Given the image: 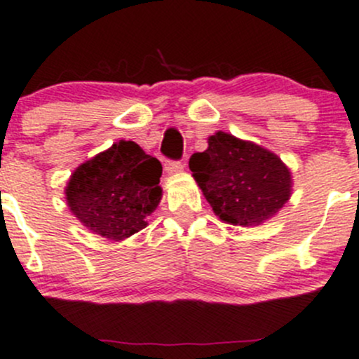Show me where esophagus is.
I'll return each mask as SVG.
<instances>
[{
  "mask_svg": "<svg viewBox=\"0 0 359 359\" xmlns=\"http://www.w3.org/2000/svg\"><path fill=\"white\" fill-rule=\"evenodd\" d=\"M184 168V163L182 161H177V159H168L165 163V170L166 173H177Z\"/></svg>",
  "mask_w": 359,
  "mask_h": 359,
  "instance_id": "obj_1",
  "label": "esophagus"
}]
</instances>
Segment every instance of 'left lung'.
Wrapping results in <instances>:
<instances>
[{
  "label": "left lung",
  "mask_w": 359,
  "mask_h": 359,
  "mask_svg": "<svg viewBox=\"0 0 359 359\" xmlns=\"http://www.w3.org/2000/svg\"><path fill=\"white\" fill-rule=\"evenodd\" d=\"M189 168L213 212L234 226L273 217L292 194L290 170L253 142L217 132L208 149L193 154Z\"/></svg>",
  "instance_id": "1"
}]
</instances>
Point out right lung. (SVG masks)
<instances>
[{
	"instance_id": "obj_1",
	"label": "right lung",
	"mask_w": 359,
	"mask_h": 359,
	"mask_svg": "<svg viewBox=\"0 0 359 359\" xmlns=\"http://www.w3.org/2000/svg\"><path fill=\"white\" fill-rule=\"evenodd\" d=\"M161 163L132 140H119L79 165L66 187L71 212L83 226L119 241L147 226L161 200Z\"/></svg>"
}]
</instances>
